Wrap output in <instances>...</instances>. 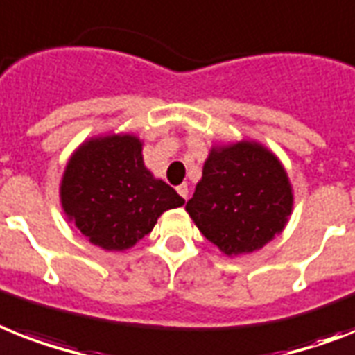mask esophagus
I'll list each match as a JSON object with an SVG mask.
<instances>
[{
    "label": "esophagus",
    "instance_id": "34e87169",
    "mask_svg": "<svg viewBox=\"0 0 355 355\" xmlns=\"http://www.w3.org/2000/svg\"><path fill=\"white\" fill-rule=\"evenodd\" d=\"M175 190H178V194H180L183 199L189 198V184L187 183H181L180 187H175Z\"/></svg>",
    "mask_w": 355,
    "mask_h": 355
}]
</instances>
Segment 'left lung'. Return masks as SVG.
Segmentation results:
<instances>
[{
	"instance_id": "8db88e82",
	"label": "left lung",
	"mask_w": 355,
	"mask_h": 355,
	"mask_svg": "<svg viewBox=\"0 0 355 355\" xmlns=\"http://www.w3.org/2000/svg\"><path fill=\"white\" fill-rule=\"evenodd\" d=\"M294 189L279 157L259 141L214 145L184 207L199 232L225 256L263 248L283 232Z\"/></svg>"
}]
</instances>
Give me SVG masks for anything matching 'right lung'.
<instances>
[{"label":"right lung","instance_id":"1","mask_svg":"<svg viewBox=\"0 0 355 355\" xmlns=\"http://www.w3.org/2000/svg\"><path fill=\"white\" fill-rule=\"evenodd\" d=\"M60 201L85 239L110 252L132 248L161 214L184 203L171 184L146 168L136 134L85 139L67 161Z\"/></svg>","mask_w":355,"mask_h":355}]
</instances>
